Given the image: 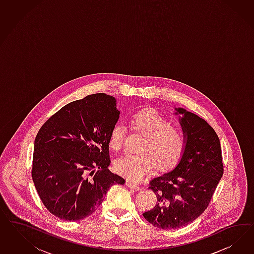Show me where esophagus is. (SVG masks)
Here are the masks:
<instances>
[{
	"label": "esophagus",
	"instance_id": "obj_1",
	"mask_svg": "<svg viewBox=\"0 0 254 254\" xmlns=\"http://www.w3.org/2000/svg\"><path fill=\"white\" fill-rule=\"evenodd\" d=\"M127 186H128L129 188H132V189H134V190H136V191H138V190H140V186L138 185H136V184H134V183H132V182H127Z\"/></svg>",
	"mask_w": 254,
	"mask_h": 254
}]
</instances>
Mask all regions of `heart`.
I'll list each match as a JSON object with an SVG mask.
<instances>
[{
    "mask_svg": "<svg viewBox=\"0 0 254 254\" xmlns=\"http://www.w3.org/2000/svg\"><path fill=\"white\" fill-rule=\"evenodd\" d=\"M131 126L144 136L138 154H127L116 160V171L124 177L138 182L150 173L156 163L158 169L176 166L185 154L187 138L181 127L172 126L170 120L154 110L146 109L135 114ZM125 130L116 125L110 134L109 145L114 151L123 147Z\"/></svg>",
    "mask_w": 254,
    "mask_h": 254,
    "instance_id": "obj_1",
    "label": "heart"
}]
</instances>
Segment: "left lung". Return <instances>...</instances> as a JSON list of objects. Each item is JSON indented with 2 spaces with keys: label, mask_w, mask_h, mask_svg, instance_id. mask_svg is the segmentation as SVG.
Segmentation results:
<instances>
[{
  "label": "left lung",
  "mask_w": 254,
  "mask_h": 254,
  "mask_svg": "<svg viewBox=\"0 0 254 254\" xmlns=\"http://www.w3.org/2000/svg\"><path fill=\"white\" fill-rule=\"evenodd\" d=\"M176 110L184 115L180 123L187 138L185 154L175 169L150 182L157 202L142 214L160 229H177L197 219L208 208L223 174L215 130L199 116L183 108Z\"/></svg>",
  "instance_id": "8db88e82"
}]
</instances>
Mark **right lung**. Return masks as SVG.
Listing matches in <instances>:
<instances>
[{
	"label": "right lung",
	"instance_id": "1",
	"mask_svg": "<svg viewBox=\"0 0 254 254\" xmlns=\"http://www.w3.org/2000/svg\"><path fill=\"white\" fill-rule=\"evenodd\" d=\"M119 114L114 97L98 93L69 102L42 126L31 177L50 213L82 220L99 208L112 185L125 184L108 169L109 138Z\"/></svg>",
	"mask_w": 254,
	"mask_h": 254
}]
</instances>
